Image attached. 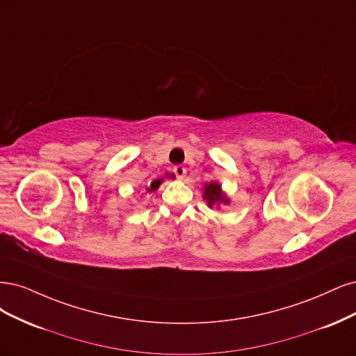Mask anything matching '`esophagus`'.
I'll use <instances>...</instances> for the list:
<instances>
[{"mask_svg":"<svg viewBox=\"0 0 356 356\" xmlns=\"http://www.w3.org/2000/svg\"><path fill=\"white\" fill-rule=\"evenodd\" d=\"M173 171H175V175L177 176V179H183V177L186 176V168L183 167V165H176L173 168Z\"/></svg>","mask_w":356,"mask_h":356,"instance_id":"esophagus-1","label":"esophagus"}]
</instances>
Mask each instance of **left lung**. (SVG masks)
Listing matches in <instances>:
<instances>
[{
    "label": "left lung",
    "mask_w": 356,
    "mask_h": 356,
    "mask_svg": "<svg viewBox=\"0 0 356 356\" xmlns=\"http://www.w3.org/2000/svg\"><path fill=\"white\" fill-rule=\"evenodd\" d=\"M202 198L207 201V205L210 209L216 207L219 204H229V198L226 197V193L222 191V185L217 181L211 183H205L204 192H202Z\"/></svg>",
    "instance_id": "left-lung-1"
}]
</instances>
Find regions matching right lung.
Instances as JSON below:
<instances>
[{
  "instance_id": "add662e5",
  "label": "right lung",
  "mask_w": 356,
  "mask_h": 356,
  "mask_svg": "<svg viewBox=\"0 0 356 356\" xmlns=\"http://www.w3.org/2000/svg\"><path fill=\"white\" fill-rule=\"evenodd\" d=\"M163 183V179H158V180H154L152 183H151V186H149L146 191L147 192H152V191H156L158 188H159V185H161Z\"/></svg>"
}]
</instances>
